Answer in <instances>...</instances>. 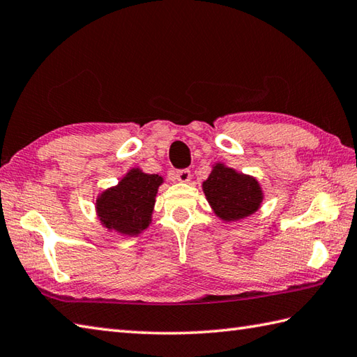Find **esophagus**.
I'll return each mask as SVG.
<instances>
[{
    "label": "esophagus",
    "mask_w": 357,
    "mask_h": 357,
    "mask_svg": "<svg viewBox=\"0 0 357 357\" xmlns=\"http://www.w3.org/2000/svg\"><path fill=\"white\" fill-rule=\"evenodd\" d=\"M176 178L180 181V183H188L191 180V171L189 169H180L176 172Z\"/></svg>",
    "instance_id": "esophagus-1"
}]
</instances>
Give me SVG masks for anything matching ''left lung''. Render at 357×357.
<instances>
[{"label":"left lung","instance_id":"left-lung-1","mask_svg":"<svg viewBox=\"0 0 357 357\" xmlns=\"http://www.w3.org/2000/svg\"><path fill=\"white\" fill-rule=\"evenodd\" d=\"M211 209L222 222H237L250 217L264 202L257 178L238 172L225 163H215L202 183Z\"/></svg>","mask_w":357,"mask_h":357}]
</instances>
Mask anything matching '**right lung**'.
<instances>
[{
	"label": "right lung",
	"instance_id": "obj_1",
	"mask_svg": "<svg viewBox=\"0 0 357 357\" xmlns=\"http://www.w3.org/2000/svg\"><path fill=\"white\" fill-rule=\"evenodd\" d=\"M163 177L146 174L140 168L126 172L119 185L105 189L96 202L100 223L109 231L134 237L149 227L154 213L158 186Z\"/></svg>",
	"mask_w": 357,
	"mask_h": 357
}]
</instances>
